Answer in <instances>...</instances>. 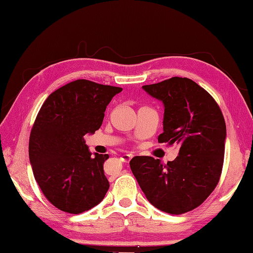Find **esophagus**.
Returning <instances> with one entry per match:
<instances>
[{"label":"esophagus","instance_id":"1","mask_svg":"<svg viewBox=\"0 0 253 253\" xmlns=\"http://www.w3.org/2000/svg\"><path fill=\"white\" fill-rule=\"evenodd\" d=\"M131 158H133V154H123L122 158H120V160H122L123 162L128 163L131 160Z\"/></svg>","mask_w":253,"mask_h":253}]
</instances>
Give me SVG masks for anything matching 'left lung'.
I'll list each match as a JSON object with an SVG mask.
<instances>
[{
	"label": "left lung",
	"instance_id": "obj_1",
	"mask_svg": "<svg viewBox=\"0 0 253 253\" xmlns=\"http://www.w3.org/2000/svg\"><path fill=\"white\" fill-rule=\"evenodd\" d=\"M163 103V133L159 143L177 144L178 156L163 166L152 156L130 160L131 172L152 205L183 214L204 203L222 173L226 126L213 97L187 78H172L142 86Z\"/></svg>",
	"mask_w": 253,
	"mask_h": 253
}]
</instances>
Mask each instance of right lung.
Instances as JSON below:
<instances>
[{
  "mask_svg": "<svg viewBox=\"0 0 253 253\" xmlns=\"http://www.w3.org/2000/svg\"><path fill=\"white\" fill-rule=\"evenodd\" d=\"M122 87L76 80L54 91L36 118L29 160L45 197L58 210L80 214L105 198L108 154L92 153L84 136L101 126L107 106Z\"/></svg>",
  "mask_w": 253,
  "mask_h": 253,
  "instance_id": "right-lung-1",
  "label": "right lung"
}]
</instances>
